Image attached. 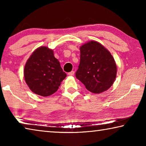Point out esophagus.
<instances>
[{
    "label": "esophagus",
    "instance_id": "obj_1",
    "mask_svg": "<svg viewBox=\"0 0 146 146\" xmlns=\"http://www.w3.org/2000/svg\"><path fill=\"white\" fill-rule=\"evenodd\" d=\"M74 73H75V71H71V72H69V73H68V75L69 76H73V75H74Z\"/></svg>",
    "mask_w": 146,
    "mask_h": 146
}]
</instances>
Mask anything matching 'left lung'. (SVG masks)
Here are the masks:
<instances>
[{
  "label": "left lung",
  "instance_id": "left-lung-1",
  "mask_svg": "<svg viewBox=\"0 0 146 146\" xmlns=\"http://www.w3.org/2000/svg\"><path fill=\"white\" fill-rule=\"evenodd\" d=\"M80 60L76 77L88 91L100 93L113 85L117 75L114 58L102 44L90 41L80 48Z\"/></svg>",
  "mask_w": 146,
  "mask_h": 146
}]
</instances>
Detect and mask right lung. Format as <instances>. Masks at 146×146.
<instances>
[{
	"label": "right lung",
	"instance_id": "1",
	"mask_svg": "<svg viewBox=\"0 0 146 146\" xmlns=\"http://www.w3.org/2000/svg\"><path fill=\"white\" fill-rule=\"evenodd\" d=\"M24 78L34 93L48 97L58 90L66 73L52 49L40 47L32 53L24 68Z\"/></svg>",
	"mask_w": 146,
	"mask_h": 146
}]
</instances>
